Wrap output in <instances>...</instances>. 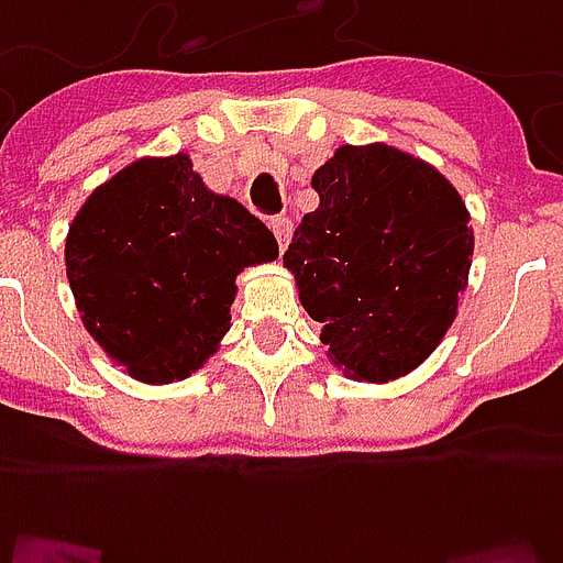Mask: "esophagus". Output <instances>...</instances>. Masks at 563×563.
<instances>
[{"label":"esophagus","mask_w":563,"mask_h":563,"mask_svg":"<svg viewBox=\"0 0 563 563\" xmlns=\"http://www.w3.org/2000/svg\"><path fill=\"white\" fill-rule=\"evenodd\" d=\"M271 230H273V235H276L278 247H287V241H290V232H292L290 218H285V216L271 218Z\"/></svg>","instance_id":"34e87169"}]
</instances>
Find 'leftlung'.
<instances>
[{
	"instance_id": "8db88e82",
	"label": "left lung",
	"mask_w": 563,
	"mask_h": 563,
	"mask_svg": "<svg viewBox=\"0 0 563 563\" xmlns=\"http://www.w3.org/2000/svg\"><path fill=\"white\" fill-rule=\"evenodd\" d=\"M319 207L285 253L301 308L351 379L388 383L431 356L457 316L475 232L457 189L385 143L339 146L313 172Z\"/></svg>"
}]
</instances>
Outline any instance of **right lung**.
<instances>
[{"instance_id":"1","label":"right lung","mask_w":563,"mask_h":563,"mask_svg":"<svg viewBox=\"0 0 563 563\" xmlns=\"http://www.w3.org/2000/svg\"><path fill=\"white\" fill-rule=\"evenodd\" d=\"M278 258L273 232L209 192L189 155L141 157L88 195L65 239L86 331L141 383L187 379L230 331L235 276Z\"/></svg>"}]
</instances>
